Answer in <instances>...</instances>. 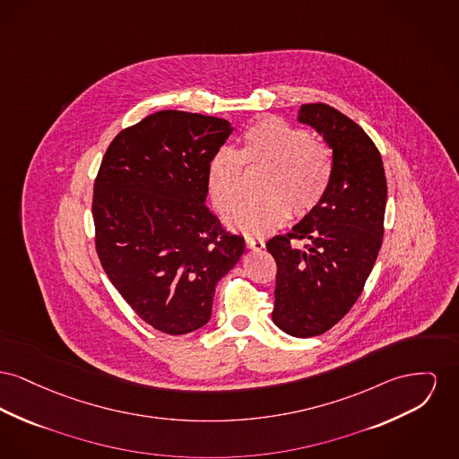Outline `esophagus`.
I'll return each mask as SVG.
<instances>
[{
  "mask_svg": "<svg viewBox=\"0 0 459 459\" xmlns=\"http://www.w3.org/2000/svg\"><path fill=\"white\" fill-rule=\"evenodd\" d=\"M246 246L249 247V249H262V247H265V241L264 239H260V238H246Z\"/></svg>",
  "mask_w": 459,
  "mask_h": 459,
  "instance_id": "34e87169",
  "label": "esophagus"
}]
</instances>
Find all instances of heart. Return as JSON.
Segmentation results:
<instances>
[{
  "label": "heart",
  "instance_id": "b5f03b06",
  "mask_svg": "<svg viewBox=\"0 0 459 459\" xmlns=\"http://www.w3.org/2000/svg\"><path fill=\"white\" fill-rule=\"evenodd\" d=\"M269 166L264 197L243 203L229 225L247 236L279 229L291 215H307L323 201L333 160L323 143L281 117H264L239 136V149L220 147L210 158L206 184L216 213L227 216L241 199L243 166Z\"/></svg>",
  "mask_w": 459,
  "mask_h": 459
}]
</instances>
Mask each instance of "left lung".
Returning a JSON list of instances; mask_svg holds the SVG:
<instances>
[{
	"label": "left lung",
	"instance_id": "8db88e82",
	"mask_svg": "<svg viewBox=\"0 0 459 459\" xmlns=\"http://www.w3.org/2000/svg\"><path fill=\"white\" fill-rule=\"evenodd\" d=\"M298 121L333 149V177L323 201L267 249L277 264L272 321L297 338L323 334L342 321L375 267L383 241L386 177L368 134L325 104H305ZM307 244L297 248L293 240Z\"/></svg>",
	"mask_w": 459,
	"mask_h": 459
}]
</instances>
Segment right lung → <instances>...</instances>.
Here are the masks:
<instances>
[{"label": "right lung", "instance_id": "add662e5", "mask_svg": "<svg viewBox=\"0 0 459 459\" xmlns=\"http://www.w3.org/2000/svg\"><path fill=\"white\" fill-rule=\"evenodd\" d=\"M229 121L160 110L110 142L93 186L95 247L136 316L166 334L210 321L216 282L239 262L241 236L208 206L206 168Z\"/></svg>", "mask_w": 459, "mask_h": 459}]
</instances>
